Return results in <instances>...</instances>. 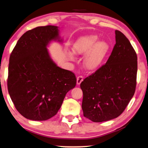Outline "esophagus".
<instances>
[{"mask_svg": "<svg viewBox=\"0 0 148 148\" xmlns=\"http://www.w3.org/2000/svg\"><path fill=\"white\" fill-rule=\"evenodd\" d=\"M83 76H78L77 77V84L78 85H80L82 82L83 81Z\"/></svg>", "mask_w": 148, "mask_h": 148, "instance_id": "34e87169", "label": "esophagus"}]
</instances>
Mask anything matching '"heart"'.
Returning a JSON list of instances; mask_svg holds the SVG:
<instances>
[{
  "label": "heart",
  "instance_id": "1",
  "mask_svg": "<svg viewBox=\"0 0 148 148\" xmlns=\"http://www.w3.org/2000/svg\"><path fill=\"white\" fill-rule=\"evenodd\" d=\"M98 40L99 38L96 35H87L80 37L72 46L74 54H86L83 65L90 71L96 70L102 66L110 50V46L106 42ZM68 57L73 59V54L69 53Z\"/></svg>",
  "mask_w": 148,
  "mask_h": 148
}]
</instances>
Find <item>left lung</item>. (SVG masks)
<instances>
[{
  "label": "left lung",
  "mask_w": 148,
  "mask_h": 148,
  "mask_svg": "<svg viewBox=\"0 0 148 148\" xmlns=\"http://www.w3.org/2000/svg\"><path fill=\"white\" fill-rule=\"evenodd\" d=\"M116 45L105 64L80 84L84 116L102 122L122 114L135 93L137 54L122 32L116 30Z\"/></svg>",
  "instance_id": "8db88e82"
}]
</instances>
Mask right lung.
I'll return each instance as SVG.
<instances>
[{
  "label": "right lung",
  "mask_w": 148,
  "mask_h": 148,
  "mask_svg": "<svg viewBox=\"0 0 148 148\" xmlns=\"http://www.w3.org/2000/svg\"><path fill=\"white\" fill-rule=\"evenodd\" d=\"M56 26H38L26 32L11 52L8 90L17 111L28 120L44 121L56 115L76 78L58 67L46 46L61 42Z\"/></svg>",
  "instance_id": "right-lung-1"
}]
</instances>
